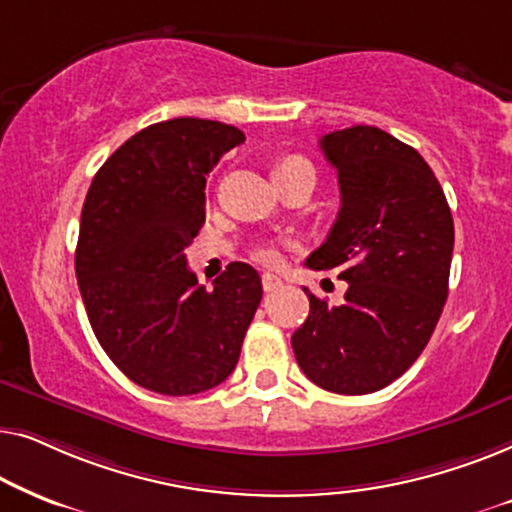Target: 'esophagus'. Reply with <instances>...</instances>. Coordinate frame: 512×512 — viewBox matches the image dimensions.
I'll return each mask as SVG.
<instances>
[{
	"mask_svg": "<svg viewBox=\"0 0 512 512\" xmlns=\"http://www.w3.org/2000/svg\"><path fill=\"white\" fill-rule=\"evenodd\" d=\"M261 282H263L265 291H277L279 286H282V279H279L277 275H272V272H263Z\"/></svg>",
	"mask_w": 512,
	"mask_h": 512,
	"instance_id": "obj_1",
	"label": "esophagus"
}]
</instances>
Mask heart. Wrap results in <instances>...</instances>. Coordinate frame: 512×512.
Segmentation results:
<instances>
[{
    "instance_id": "1",
    "label": "heart",
    "mask_w": 512,
    "mask_h": 512,
    "mask_svg": "<svg viewBox=\"0 0 512 512\" xmlns=\"http://www.w3.org/2000/svg\"><path fill=\"white\" fill-rule=\"evenodd\" d=\"M293 167H310L312 170V165L307 163L305 158H286L284 163H279V167H277V172H282V170H293ZM251 254H254V258L256 261H261V263H272L277 258V247L272 242H261V244H256L254 247V251H251Z\"/></svg>"
}]
</instances>
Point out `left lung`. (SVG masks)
Instances as JSON below:
<instances>
[{
    "mask_svg": "<svg viewBox=\"0 0 512 512\" xmlns=\"http://www.w3.org/2000/svg\"><path fill=\"white\" fill-rule=\"evenodd\" d=\"M340 212L307 268L338 272L345 303L305 289L310 314L291 345L303 373L333 394L398 380L424 352L447 300L454 223L443 188L412 146L373 125L328 132Z\"/></svg>",
    "mask_w": 512,
    "mask_h": 512,
    "instance_id": "1",
    "label": "left lung"
}]
</instances>
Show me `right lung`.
I'll return each instance as SVG.
<instances>
[{"label": "right lung", "mask_w": 512, "mask_h": 512, "mask_svg": "<svg viewBox=\"0 0 512 512\" xmlns=\"http://www.w3.org/2000/svg\"><path fill=\"white\" fill-rule=\"evenodd\" d=\"M242 142L205 118L153 123L111 153L83 202L74 265L88 321L118 370L156 394L226 380L261 303L251 265L230 263L205 289L184 254L205 223L207 174Z\"/></svg>", "instance_id": "add662e5"}]
</instances>
